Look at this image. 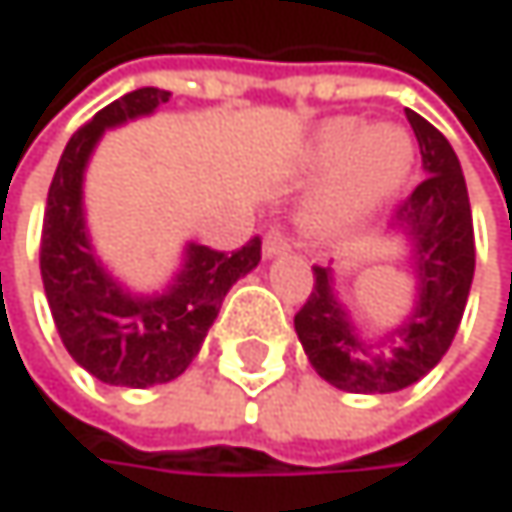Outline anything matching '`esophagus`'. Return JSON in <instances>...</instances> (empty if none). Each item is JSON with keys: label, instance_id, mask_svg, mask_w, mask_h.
Masks as SVG:
<instances>
[{"label": "esophagus", "instance_id": "34e87169", "mask_svg": "<svg viewBox=\"0 0 512 512\" xmlns=\"http://www.w3.org/2000/svg\"><path fill=\"white\" fill-rule=\"evenodd\" d=\"M289 250H292V241H289L280 229H271V232L265 235V241H262V253H265V259L280 256V253H289Z\"/></svg>", "mask_w": 512, "mask_h": 512}]
</instances>
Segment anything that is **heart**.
<instances>
[{
	"label": "heart",
	"mask_w": 512,
	"mask_h": 512,
	"mask_svg": "<svg viewBox=\"0 0 512 512\" xmlns=\"http://www.w3.org/2000/svg\"><path fill=\"white\" fill-rule=\"evenodd\" d=\"M414 163V142L399 125H361L352 116L322 122L301 148V172H328L304 211V229L331 238L367 223L399 193Z\"/></svg>",
	"instance_id": "b5f03b06"
}]
</instances>
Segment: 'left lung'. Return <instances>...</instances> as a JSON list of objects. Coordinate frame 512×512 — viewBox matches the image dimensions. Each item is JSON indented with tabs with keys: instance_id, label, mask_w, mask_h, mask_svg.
Returning <instances> with one entry per match:
<instances>
[{
	"instance_id": "obj_1",
	"label": "left lung",
	"mask_w": 512,
	"mask_h": 512,
	"mask_svg": "<svg viewBox=\"0 0 512 512\" xmlns=\"http://www.w3.org/2000/svg\"><path fill=\"white\" fill-rule=\"evenodd\" d=\"M405 119L426 169L390 223L411 241V313L379 340H367L334 292V268L316 265L313 292L295 316L313 370L349 393H393L420 382L447 355L474 280V223L459 157L423 116L405 110Z\"/></svg>"
}]
</instances>
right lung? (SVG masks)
<instances>
[{
	"mask_svg": "<svg viewBox=\"0 0 512 512\" xmlns=\"http://www.w3.org/2000/svg\"><path fill=\"white\" fill-rule=\"evenodd\" d=\"M169 92L145 86L104 107L77 130L56 166L44 229L41 280L68 355L95 379L116 387H151L178 379L199 355L226 292L262 259V241L220 253L187 244L172 283L139 295L116 280L92 247L83 211V175L104 130L151 116Z\"/></svg>",
	"mask_w": 512,
	"mask_h": 512,
	"instance_id": "obj_1",
	"label": "right lung"
}]
</instances>
